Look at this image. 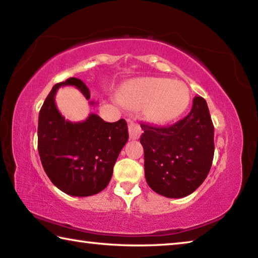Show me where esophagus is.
Instances as JSON below:
<instances>
[{
	"instance_id": "34e87169",
	"label": "esophagus",
	"mask_w": 258,
	"mask_h": 258,
	"mask_svg": "<svg viewBox=\"0 0 258 258\" xmlns=\"http://www.w3.org/2000/svg\"><path fill=\"white\" fill-rule=\"evenodd\" d=\"M128 133H130V139L137 140L140 138V135H141L142 130L138 123H135V121L132 120L128 123Z\"/></svg>"
}]
</instances>
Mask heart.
Masks as SVG:
<instances>
[{
	"label": "heart",
	"instance_id": "1",
	"mask_svg": "<svg viewBox=\"0 0 258 258\" xmlns=\"http://www.w3.org/2000/svg\"><path fill=\"white\" fill-rule=\"evenodd\" d=\"M125 98L135 107H147V116L155 123L177 118L189 107V86L168 78H140L126 87Z\"/></svg>",
	"mask_w": 258,
	"mask_h": 258
}]
</instances>
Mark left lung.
Listing matches in <instances>:
<instances>
[{
  "label": "left lung",
  "instance_id": "left-lung-1",
  "mask_svg": "<svg viewBox=\"0 0 258 258\" xmlns=\"http://www.w3.org/2000/svg\"><path fill=\"white\" fill-rule=\"evenodd\" d=\"M145 174L152 190L183 198L207 177L214 158V125L206 100L195 97L189 115L165 127L141 124Z\"/></svg>",
  "mask_w": 258,
  "mask_h": 258
}]
</instances>
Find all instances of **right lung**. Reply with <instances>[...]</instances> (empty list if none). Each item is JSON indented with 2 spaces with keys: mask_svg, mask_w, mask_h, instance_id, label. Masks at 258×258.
<instances>
[{
  "mask_svg": "<svg viewBox=\"0 0 258 258\" xmlns=\"http://www.w3.org/2000/svg\"><path fill=\"white\" fill-rule=\"evenodd\" d=\"M75 86L90 99L83 81L68 78L52 87L38 115V154L51 182L64 194L89 197L108 185L120 150L128 140L125 119L107 123L95 113L73 123L55 106L60 86ZM93 104V102H91Z\"/></svg>",
  "mask_w": 258,
  "mask_h": 258,
  "instance_id": "obj_1",
  "label": "right lung"
}]
</instances>
